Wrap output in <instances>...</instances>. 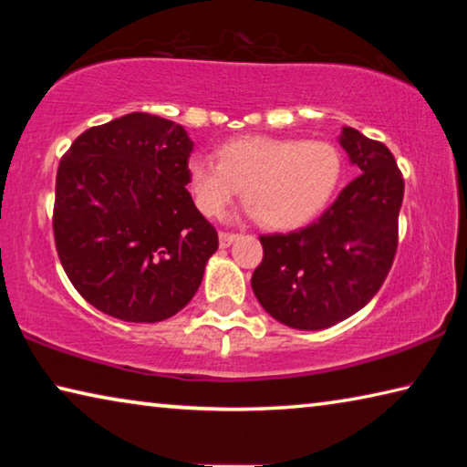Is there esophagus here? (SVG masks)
<instances>
[{"instance_id": "obj_1", "label": "esophagus", "mask_w": 467, "mask_h": 467, "mask_svg": "<svg viewBox=\"0 0 467 467\" xmlns=\"http://www.w3.org/2000/svg\"><path fill=\"white\" fill-rule=\"evenodd\" d=\"M234 239H236V234L234 233H218V241H220V247L223 249H226V247H231V244L234 243Z\"/></svg>"}]
</instances>
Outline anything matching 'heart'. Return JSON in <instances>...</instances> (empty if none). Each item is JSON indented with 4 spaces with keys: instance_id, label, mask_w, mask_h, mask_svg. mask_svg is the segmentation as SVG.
<instances>
[{
    "instance_id": "1",
    "label": "heart",
    "mask_w": 467,
    "mask_h": 467,
    "mask_svg": "<svg viewBox=\"0 0 467 467\" xmlns=\"http://www.w3.org/2000/svg\"><path fill=\"white\" fill-rule=\"evenodd\" d=\"M342 177V154L321 140L247 136L224 144L218 161L195 154L187 183L197 210L223 216L243 189L247 212L272 231L309 223L334 197Z\"/></svg>"
}]
</instances>
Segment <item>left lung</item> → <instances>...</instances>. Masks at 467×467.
Returning <instances> with one entry per match:
<instances>
[{"label": "left lung", "instance_id": "obj_1", "mask_svg": "<svg viewBox=\"0 0 467 467\" xmlns=\"http://www.w3.org/2000/svg\"><path fill=\"white\" fill-rule=\"evenodd\" d=\"M337 141L360 175L313 224L259 236L264 262L251 288L275 321L295 329H326L360 311L398 249L404 179L393 154L354 128H342Z\"/></svg>", "mask_w": 467, "mask_h": 467}]
</instances>
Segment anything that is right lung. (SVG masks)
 Wrapping results in <instances>:
<instances>
[{
  "label": "right lung",
  "instance_id": "right-lung-1",
  "mask_svg": "<svg viewBox=\"0 0 467 467\" xmlns=\"http://www.w3.org/2000/svg\"><path fill=\"white\" fill-rule=\"evenodd\" d=\"M183 125L130 113L86 130L61 158L53 233L74 288L131 323L172 317L200 288L218 233L187 192Z\"/></svg>",
  "mask_w": 467,
  "mask_h": 467
}]
</instances>
